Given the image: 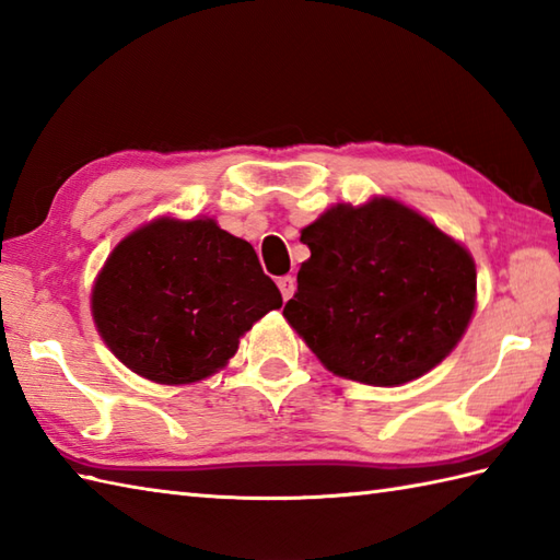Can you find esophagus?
<instances>
[{"instance_id": "1", "label": "esophagus", "mask_w": 560, "mask_h": 560, "mask_svg": "<svg viewBox=\"0 0 560 560\" xmlns=\"http://www.w3.org/2000/svg\"><path fill=\"white\" fill-rule=\"evenodd\" d=\"M279 291H281V295H283V301L293 299V293H295V279H293V277H281V279H279Z\"/></svg>"}]
</instances>
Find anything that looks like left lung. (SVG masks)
Wrapping results in <instances>:
<instances>
[{"instance_id":"obj_1","label":"left lung","mask_w":560,"mask_h":560,"mask_svg":"<svg viewBox=\"0 0 560 560\" xmlns=\"http://www.w3.org/2000/svg\"><path fill=\"white\" fill-rule=\"evenodd\" d=\"M311 259L283 307L331 373L409 383L455 349L474 313L467 249L392 199L339 205L301 233Z\"/></svg>"}]
</instances>
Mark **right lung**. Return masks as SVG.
Segmentation results:
<instances>
[{"instance_id":"1","label":"right lung","mask_w":560,"mask_h":560,"mask_svg":"<svg viewBox=\"0 0 560 560\" xmlns=\"http://www.w3.org/2000/svg\"><path fill=\"white\" fill-rule=\"evenodd\" d=\"M281 293L253 245L211 219H159L113 249L93 287L103 341L161 385L217 373Z\"/></svg>"}]
</instances>
